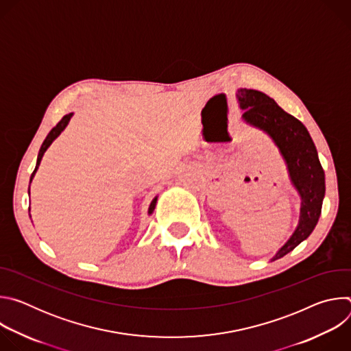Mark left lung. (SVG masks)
Listing matches in <instances>:
<instances>
[{"instance_id": "8db88e82", "label": "left lung", "mask_w": 351, "mask_h": 351, "mask_svg": "<svg viewBox=\"0 0 351 351\" xmlns=\"http://www.w3.org/2000/svg\"><path fill=\"white\" fill-rule=\"evenodd\" d=\"M243 119L267 132L283 156L291 183L302 197L300 222L287 243L272 261L282 258L306 240L318 223L325 195V173L315 144L306 126L283 111L265 93L252 88L237 90Z\"/></svg>"}]
</instances>
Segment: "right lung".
I'll use <instances>...</instances> for the list:
<instances>
[{
  "label": "right lung",
  "mask_w": 351,
  "mask_h": 351,
  "mask_svg": "<svg viewBox=\"0 0 351 351\" xmlns=\"http://www.w3.org/2000/svg\"><path fill=\"white\" fill-rule=\"evenodd\" d=\"M71 118H72V114L65 115V117L51 129V132H49V133L47 134L45 140L43 141V144H41V147H40V152H38V156H37V164H36V168H34V171H33V173H32V176H30V182H32V179H33V176H34V173H36L38 165H40V161H41V158H43V156H44V153H45V149L49 147V144H51V143L60 136V133L66 128V125H68V122H69ZM29 193H30V189H29ZM156 204H157V197L153 199L152 204H149L148 214H153V211H154V208H156ZM29 210H30V208H29Z\"/></svg>",
  "instance_id": "add662e5"
}]
</instances>
